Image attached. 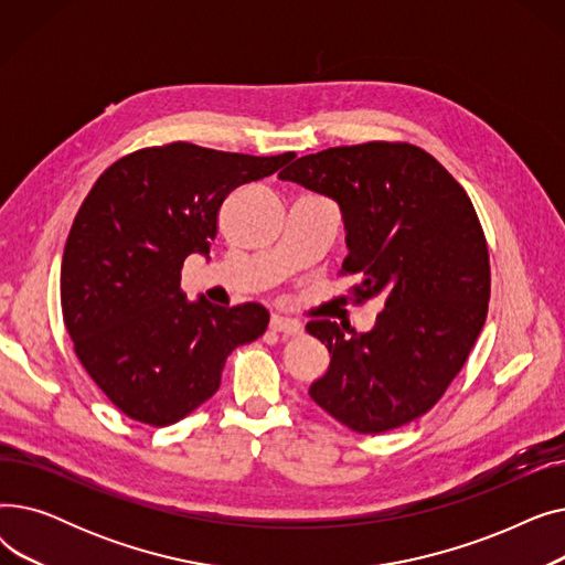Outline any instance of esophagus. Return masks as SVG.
<instances>
[{"instance_id": "esophagus-1", "label": "esophagus", "mask_w": 565, "mask_h": 565, "mask_svg": "<svg viewBox=\"0 0 565 565\" xmlns=\"http://www.w3.org/2000/svg\"><path fill=\"white\" fill-rule=\"evenodd\" d=\"M270 330L279 332V334H300L302 332V324L292 318H284V316H273L270 320Z\"/></svg>"}]
</instances>
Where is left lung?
Here are the masks:
<instances>
[{"mask_svg": "<svg viewBox=\"0 0 565 565\" xmlns=\"http://www.w3.org/2000/svg\"><path fill=\"white\" fill-rule=\"evenodd\" d=\"M339 203L358 305L380 298L371 332L311 320L330 369L309 396L354 433L394 430L447 392L477 343L490 300V256L471 199L424 148L405 141L337 146L279 173ZM348 330V328H345Z\"/></svg>", "mask_w": 565, "mask_h": 565, "instance_id": "8db88e82", "label": "left lung"}]
</instances>
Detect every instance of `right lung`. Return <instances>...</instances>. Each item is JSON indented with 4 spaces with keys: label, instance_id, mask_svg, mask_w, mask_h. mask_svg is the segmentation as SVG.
I'll return each mask as SVG.
<instances>
[{
    "label": "right lung",
    "instance_id": "obj_1",
    "mask_svg": "<svg viewBox=\"0 0 565 565\" xmlns=\"http://www.w3.org/2000/svg\"><path fill=\"white\" fill-rule=\"evenodd\" d=\"M292 158L173 141L116 160L86 194L64 249L62 311L77 360L130 419L181 422L220 390L228 354L267 330L263 305L188 302L181 270L211 252L224 199Z\"/></svg>",
    "mask_w": 565,
    "mask_h": 565
}]
</instances>
